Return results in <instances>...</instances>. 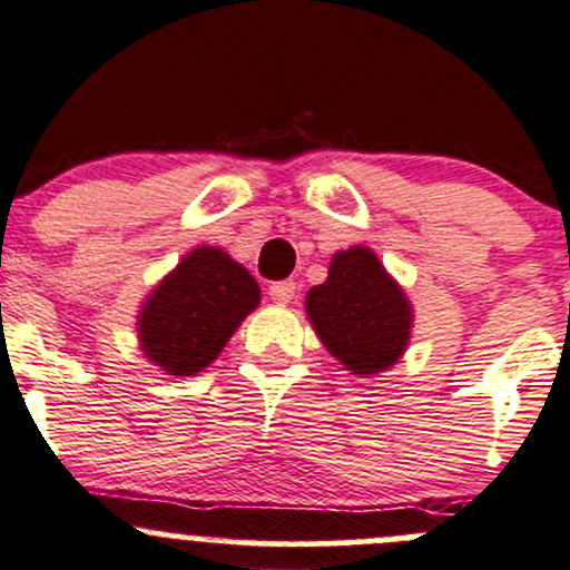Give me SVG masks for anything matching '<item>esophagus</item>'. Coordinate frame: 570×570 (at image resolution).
Segmentation results:
<instances>
[{
  "label": "esophagus",
  "mask_w": 570,
  "mask_h": 570,
  "mask_svg": "<svg viewBox=\"0 0 570 570\" xmlns=\"http://www.w3.org/2000/svg\"><path fill=\"white\" fill-rule=\"evenodd\" d=\"M267 294H271V299H276V303H292L294 294H297V284H294V281H273V284L267 286Z\"/></svg>",
  "instance_id": "1"
}]
</instances>
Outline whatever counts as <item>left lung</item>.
<instances>
[{"label":"left lung","mask_w":570,"mask_h":570,"mask_svg":"<svg viewBox=\"0 0 570 570\" xmlns=\"http://www.w3.org/2000/svg\"><path fill=\"white\" fill-rule=\"evenodd\" d=\"M307 315L326 351L353 374H376L406 351L411 307L366 246L337 252L324 284L307 292Z\"/></svg>","instance_id":"left-lung-1"}]
</instances>
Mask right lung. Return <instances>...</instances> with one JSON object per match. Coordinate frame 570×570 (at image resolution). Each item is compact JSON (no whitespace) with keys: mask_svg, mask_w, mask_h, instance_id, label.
Returning <instances> with one entry per match:
<instances>
[{"mask_svg":"<svg viewBox=\"0 0 570 570\" xmlns=\"http://www.w3.org/2000/svg\"><path fill=\"white\" fill-rule=\"evenodd\" d=\"M259 303L249 271L215 246H198L156 286L142 307V353L167 374L190 376L217 358Z\"/></svg>","mask_w":570,"mask_h":570,"instance_id":"right-lung-1","label":"right lung"}]
</instances>
